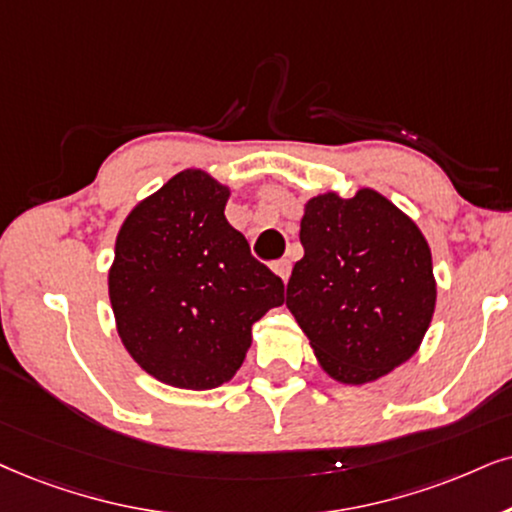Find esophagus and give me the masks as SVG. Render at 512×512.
Returning <instances> with one entry per match:
<instances>
[{"label": "esophagus", "mask_w": 512, "mask_h": 512, "mask_svg": "<svg viewBox=\"0 0 512 512\" xmlns=\"http://www.w3.org/2000/svg\"><path fill=\"white\" fill-rule=\"evenodd\" d=\"M274 274L276 276H281L283 281H288V276H290V260H278V262H274Z\"/></svg>", "instance_id": "1"}]
</instances>
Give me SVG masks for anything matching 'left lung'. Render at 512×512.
Here are the masks:
<instances>
[{
	"mask_svg": "<svg viewBox=\"0 0 512 512\" xmlns=\"http://www.w3.org/2000/svg\"><path fill=\"white\" fill-rule=\"evenodd\" d=\"M286 307L328 378L380 380L418 352L437 302L432 252L418 224L375 189L316 193L300 222Z\"/></svg>",
	"mask_w": 512,
	"mask_h": 512,
	"instance_id": "obj_1",
	"label": "left lung"
}]
</instances>
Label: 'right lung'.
I'll use <instances>...</instances> for the list:
<instances>
[{
	"instance_id": "add662e5",
	"label": "right lung",
	"mask_w": 512,
	"mask_h": 512,
	"mask_svg": "<svg viewBox=\"0 0 512 512\" xmlns=\"http://www.w3.org/2000/svg\"><path fill=\"white\" fill-rule=\"evenodd\" d=\"M229 196V186L189 167L139 200L115 238V328L129 357L177 390L229 383L252 345V323L286 300L281 278L226 222Z\"/></svg>"
}]
</instances>
